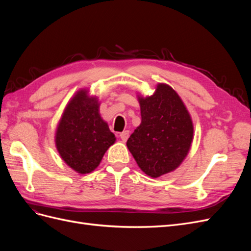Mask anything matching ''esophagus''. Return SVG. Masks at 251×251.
<instances>
[{"label":"esophagus","mask_w":251,"mask_h":251,"mask_svg":"<svg viewBox=\"0 0 251 251\" xmlns=\"http://www.w3.org/2000/svg\"><path fill=\"white\" fill-rule=\"evenodd\" d=\"M128 136H130V132H128V131H124L123 133L119 134V137L121 138V140H123L124 142H126L127 140Z\"/></svg>","instance_id":"1"}]
</instances>
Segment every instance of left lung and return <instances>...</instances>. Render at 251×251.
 Listing matches in <instances>:
<instances>
[{
    "mask_svg": "<svg viewBox=\"0 0 251 251\" xmlns=\"http://www.w3.org/2000/svg\"><path fill=\"white\" fill-rule=\"evenodd\" d=\"M141 124L126 141L136 162L151 178L176 170L193 141L194 126L183 101L173 88L159 83L155 93L138 97Z\"/></svg>",
    "mask_w": 251,
    "mask_h": 251,
    "instance_id": "8db88e82",
    "label": "left lung"
}]
</instances>
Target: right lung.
<instances>
[{
  "label": "right lung",
  "instance_id": "obj_1",
  "mask_svg": "<svg viewBox=\"0 0 251 251\" xmlns=\"http://www.w3.org/2000/svg\"><path fill=\"white\" fill-rule=\"evenodd\" d=\"M115 139L100 117L97 98L89 97L86 90L78 91L57 126L55 143L63 160L79 174L91 173Z\"/></svg>",
  "mask_w": 251,
  "mask_h": 251
}]
</instances>
